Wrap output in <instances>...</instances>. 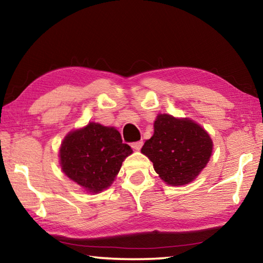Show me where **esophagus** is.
<instances>
[{"instance_id": "obj_1", "label": "esophagus", "mask_w": 263, "mask_h": 263, "mask_svg": "<svg viewBox=\"0 0 263 263\" xmlns=\"http://www.w3.org/2000/svg\"><path fill=\"white\" fill-rule=\"evenodd\" d=\"M141 146H142V141H141V140H140V141L132 142V144H131V147H132L133 149H136V151H139V149L141 148Z\"/></svg>"}]
</instances>
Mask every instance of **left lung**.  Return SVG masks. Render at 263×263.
<instances>
[{
    "mask_svg": "<svg viewBox=\"0 0 263 263\" xmlns=\"http://www.w3.org/2000/svg\"><path fill=\"white\" fill-rule=\"evenodd\" d=\"M213 142L204 128L189 118L159 114L154 133L141 148L153 162L154 171L164 183L184 185L199 175L212 154Z\"/></svg>",
    "mask_w": 263,
    "mask_h": 263,
    "instance_id": "1",
    "label": "left lung"
}]
</instances>
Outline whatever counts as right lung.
<instances>
[{"label": "right lung", "instance_id": "1", "mask_svg": "<svg viewBox=\"0 0 263 263\" xmlns=\"http://www.w3.org/2000/svg\"><path fill=\"white\" fill-rule=\"evenodd\" d=\"M132 148L123 144L112 126L90 122L64 138L59 162L64 174L89 194H100L112 184Z\"/></svg>", "mask_w": 263, "mask_h": 263}]
</instances>
